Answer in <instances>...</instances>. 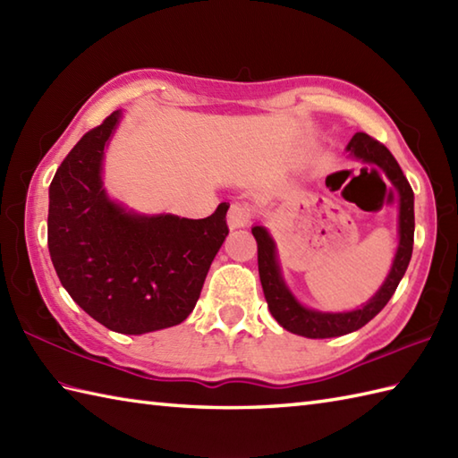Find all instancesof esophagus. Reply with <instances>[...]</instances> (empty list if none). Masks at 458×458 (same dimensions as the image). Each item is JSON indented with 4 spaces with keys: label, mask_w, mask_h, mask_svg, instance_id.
I'll list each match as a JSON object with an SVG mask.
<instances>
[{
    "label": "esophagus",
    "mask_w": 458,
    "mask_h": 458,
    "mask_svg": "<svg viewBox=\"0 0 458 458\" xmlns=\"http://www.w3.org/2000/svg\"><path fill=\"white\" fill-rule=\"evenodd\" d=\"M251 216H254V212H251V207L244 202H234L228 210V226L234 230V228H244L250 224Z\"/></svg>",
    "instance_id": "34e87169"
}]
</instances>
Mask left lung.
<instances>
[{
    "label": "left lung",
    "mask_w": 458,
    "mask_h": 458,
    "mask_svg": "<svg viewBox=\"0 0 458 458\" xmlns=\"http://www.w3.org/2000/svg\"><path fill=\"white\" fill-rule=\"evenodd\" d=\"M346 149L350 155H354L356 159L382 167L387 177H390V181L395 184V189L400 191V248H397L392 271L384 281L382 289H379L362 309L350 310V313H318V310L301 307L295 297L289 293L284 279H281L274 240L269 238L266 228H251V234H254L258 242V269L261 287H264V295L271 315H274L277 323L285 330H289V333L307 338L343 336L348 333H354V330L362 328L366 323H369L395 293L407 266H410L413 251V191L411 184L407 182L402 167L397 165L395 157L384 143H379L377 140L369 138L368 133L362 131H358L354 138L350 140Z\"/></svg>",
    "instance_id": "8db88e82"
}]
</instances>
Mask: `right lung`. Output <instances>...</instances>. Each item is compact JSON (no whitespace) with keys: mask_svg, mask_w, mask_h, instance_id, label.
I'll list each match as a JSON object with an SVG mask.
<instances>
[{"mask_svg":"<svg viewBox=\"0 0 458 458\" xmlns=\"http://www.w3.org/2000/svg\"><path fill=\"white\" fill-rule=\"evenodd\" d=\"M120 120L110 114L66 155L48 187V251L63 287L106 328L143 335L182 323L228 236L222 202L200 220L138 216L102 189L106 141Z\"/></svg>","mask_w":458,"mask_h":458,"instance_id":"add662e5","label":"right lung"}]
</instances>
